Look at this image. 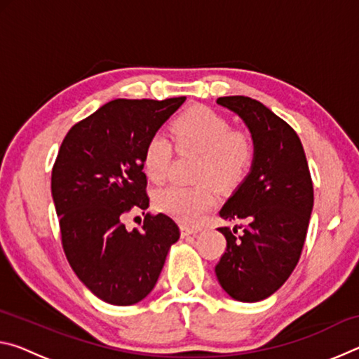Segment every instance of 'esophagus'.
I'll return each instance as SVG.
<instances>
[{
	"instance_id": "1",
	"label": "esophagus",
	"mask_w": 359,
	"mask_h": 359,
	"mask_svg": "<svg viewBox=\"0 0 359 359\" xmlns=\"http://www.w3.org/2000/svg\"><path fill=\"white\" fill-rule=\"evenodd\" d=\"M199 228H191V226H187V224H182L180 226V234H182V238H188V236H191V234H196V233H199Z\"/></svg>"
}]
</instances>
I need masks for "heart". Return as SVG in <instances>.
I'll use <instances>...</instances> for the list:
<instances>
[{
    "label": "heart",
    "instance_id": "1",
    "mask_svg": "<svg viewBox=\"0 0 359 359\" xmlns=\"http://www.w3.org/2000/svg\"><path fill=\"white\" fill-rule=\"evenodd\" d=\"M172 136L182 149H193L204 155L199 171L201 180H214L226 187L239 182L248 172L253 160L252 141L215 111L199 106L187 111L174 120ZM172 142L163 133H155L144 149L142 165L154 182H161L168 175L172 156ZM217 203L215 190L210 185L161 188L155 196V204L165 214L182 223H198Z\"/></svg>",
    "mask_w": 359,
    "mask_h": 359
}]
</instances>
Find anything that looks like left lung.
<instances>
[{"label":"left lung","instance_id":"obj_1","mask_svg":"<svg viewBox=\"0 0 359 359\" xmlns=\"http://www.w3.org/2000/svg\"><path fill=\"white\" fill-rule=\"evenodd\" d=\"M217 104L244 120L253 141L250 172L220 210L226 252L215 266L222 288L241 302L263 301L287 282L299 261L313 208V185L301 139L287 121L248 96H222Z\"/></svg>","mask_w":359,"mask_h":359}]
</instances>
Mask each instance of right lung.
Returning <instances> with one entry per match:
<instances>
[{"label":"right lung","instance_id":"add662e5","mask_svg":"<svg viewBox=\"0 0 359 359\" xmlns=\"http://www.w3.org/2000/svg\"><path fill=\"white\" fill-rule=\"evenodd\" d=\"M185 100L109 101L72 126L58 150L52 198L65 255L85 287L112 306L142 301L180 238L165 214H147L133 231L123 217L149 208L145 144Z\"/></svg>","mask_w":359,"mask_h":359}]
</instances>
